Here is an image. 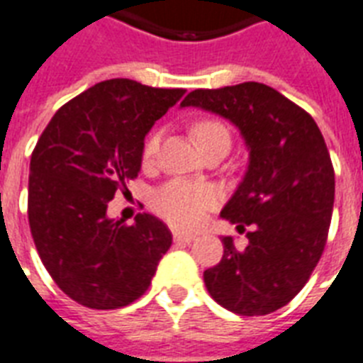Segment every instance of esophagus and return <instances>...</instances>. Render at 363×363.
<instances>
[{
    "label": "esophagus",
    "mask_w": 363,
    "mask_h": 363,
    "mask_svg": "<svg viewBox=\"0 0 363 363\" xmlns=\"http://www.w3.org/2000/svg\"><path fill=\"white\" fill-rule=\"evenodd\" d=\"M194 233H187V232H174V241L176 242H191L194 241Z\"/></svg>",
    "instance_id": "obj_1"
}]
</instances>
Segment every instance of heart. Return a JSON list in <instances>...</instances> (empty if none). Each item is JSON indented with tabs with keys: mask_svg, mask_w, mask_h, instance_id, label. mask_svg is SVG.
<instances>
[{
	"mask_svg": "<svg viewBox=\"0 0 363 363\" xmlns=\"http://www.w3.org/2000/svg\"><path fill=\"white\" fill-rule=\"evenodd\" d=\"M194 135L200 140V145L208 140L226 135L228 130L223 124L213 121H203L194 125ZM161 135L154 131L148 135L143 146V161L150 163L160 150ZM217 202V193L211 185L187 182V179H172L163 187L157 189L154 194V208L157 213L164 217L169 223L179 228H194L203 220V215Z\"/></svg>",
	"mask_w": 363,
	"mask_h": 363,
	"instance_id": "obj_1",
	"label": "heart"
}]
</instances>
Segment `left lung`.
Returning a JSON list of instances; mask_svg holds the SVG:
<instances>
[{"mask_svg": "<svg viewBox=\"0 0 363 363\" xmlns=\"http://www.w3.org/2000/svg\"><path fill=\"white\" fill-rule=\"evenodd\" d=\"M200 107L238 125L248 169L220 217L247 232L238 250L223 238V259L203 271L209 295L239 315H267L301 291L325 250L334 167L321 130L306 111L272 86L247 81L189 92Z\"/></svg>", "mask_w": 363, "mask_h": 363, "instance_id": "obj_1", "label": "left lung"}]
</instances>
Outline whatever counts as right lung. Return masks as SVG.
<instances>
[{
	"label": "right lung",
	"mask_w": 363,
	"mask_h": 363,
	"mask_svg": "<svg viewBox=\"0 0 363 363\" xmlns=\"http://www.w3.org/2000/svg\"><path fill=\"white\" fill-rule=\"evenodd\" d=\"M184 94L101 81L42 131L29 164V228L44 267L72 301L116 310L148 289L172 233L150 213L133 224L109 218L107 206L137 178L146 133Z\"/></svg>",
	"instance_id": "right-lung-1"
}]
</instances>
